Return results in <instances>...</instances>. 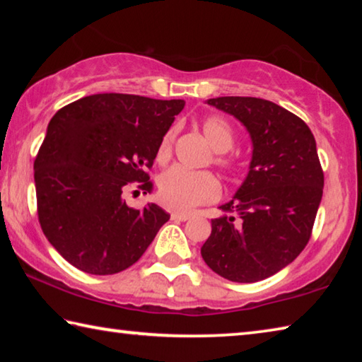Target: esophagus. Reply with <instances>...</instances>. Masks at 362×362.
<instances>
[{
	"instance_id": "obj_1",
	"label": "esophagus",
	"mask_w": 362,
	"mask_h": 362,
	"mask_svg": "<svg viewBox=\"0 0 362 362\" xmlns=\"http://www.w3.org/2000/svg\"><path fill=\"white\" fill-rule=\"evenodd\" d=\"M192 217V214L189 212H182V211H177L170 214V218L174 220V222H187V220Z\"/></svg>"
}]
</instances>
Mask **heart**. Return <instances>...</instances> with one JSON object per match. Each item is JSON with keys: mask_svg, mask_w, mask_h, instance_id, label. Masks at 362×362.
<instances>
[{"mask_svg": "<svg viewBox=\"0 0 362 362\" xmlns=\"http://www.w3.org/2000/svg\"><path fill=\"white\" fill-rule=\"evenodd\" d=\"M201 129H203L207 144L212 146L214 151H217L214 163L230 173L236 170V159L225 155L235 145V131L230 122L220 116H209L201 122ZM174 139L175 129H169L164 134L156 150L158 163H166L170 158ZM158 192L161 203L169 209L188 211L192 207L216 201L220 196V183L211 173L174 166L159 175Z\"/></svg>", "mask_w": 362, "mask_h": 362, "instance_id": "1", "label": "heart"}]
</instances>
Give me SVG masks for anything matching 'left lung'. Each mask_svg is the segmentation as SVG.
<instances>
[{
    "label": "left lung",
    "mask_w": 362,
    "mask_h": 362,
    "mask_svg": "<svg viewBox=\"0 0 362 362\" xmlns=\"http://www.w3.org/2000/svg\"><path fill=\"white\" fill-rule=\"evenodd\" d=\"M207 103L240 119L252 139L249 174L230 203L236 216L212 218L201 255L233 283H257L297 259L311 238L324 173L310 127L289 110L257 97Z\"/></svg>",
    "instance_id": "8db88e82"
}]
</instances>
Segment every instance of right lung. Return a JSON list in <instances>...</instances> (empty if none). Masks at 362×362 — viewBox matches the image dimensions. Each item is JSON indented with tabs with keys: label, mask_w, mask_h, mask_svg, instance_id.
<instances>
[{
	"label": "right lung",
	"mask_w": 362,
	"mask_h": 362,
	"mask_svg": "<svg viewBox=\"0 0 362 362\" xmlns=\"http://www.w3.org/2000/svg\"><path fill=\"white\" fill-rule=\"evenodd\" d=\"M183 100L132 94H94L52 116L35 159L41 230L54 249L89 274H115L134 265L169 214L122 199L132 182L153 192L146 169Z\"/></svg>",
	"instance_id": "add662e5"
}]
</instances>
